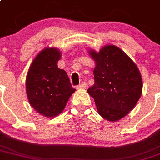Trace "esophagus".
Instances as JSON below:
<instances>
[{"instance_id":"1","label":"esophagus","mask_w":160,"mask_h":160,"mask_svg":"<svg viewBox=\"0 0 160 160\" xmlns=\"http://www.w3.org/2000/svg\"><path fill=\"white\" fill-rule=\"evenodd\" d=\"M87 87V84L85 82H82L81 84H79L78 86H76V88H79V89H83V88H86Z\"/></svg>"}]
</instances>
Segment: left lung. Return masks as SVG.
<instances>
[{"instance_id":"1","label":"left lung","mask_w":160,"mask_h":160,"mask_svg":"<svg viewBox=\"0 0 160 160\" xmlns=\"http://www.w3.org/2000/svg\"><path fill=\"white\" fill-rule=\"evenodd\" d=\"M96 63L95 83L88 92L103 118L117 122L128 114L139 100L142 80L138 67L116 46L106 45L96 52L88 51Z\"/></svg>"}]
</instances>
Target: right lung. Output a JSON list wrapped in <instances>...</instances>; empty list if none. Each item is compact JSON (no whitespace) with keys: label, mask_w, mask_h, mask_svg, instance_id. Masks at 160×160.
Listing matches in <instances>:
<instances>
[{"label":"right lung","mask_w":160,"mask_h":160,"mask_svg":"<svg viewBox=\"0 0 160 160\" xmlns=\"http://www.w3.org/2000/svg\"><path fill=\"white\" fill-rule=\"evenodd\" d=\"M60 57L57 48H45L33 60L26 76L29 102L38 113L47 118H54L62 113L76 91L66 72L58 68Z\"/></svg>","instance_id":"obj_1"}]
</instances>
